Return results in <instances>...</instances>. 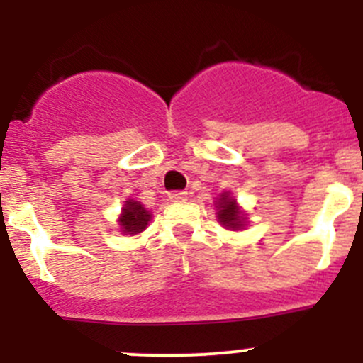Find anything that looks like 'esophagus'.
I'll use <instances>...</instances> for the list:
<instances>
[{
    "label": "esophagus",
    "mask_w": 363,
    "mask_h": 363,
    "mask_svg": "<svg viewBox=\"0 0 363 363\" xmlns=\"http://www.w3.org/2000/svg\"><path fill=\"white\" fill-rule=\"evenodd\" d=\"M186 199H188V193L186 191H172L170 195H168V200H170V202H184Z\"/></svg>",
    "instance_id": "esophagus-1"
}]
</instances>
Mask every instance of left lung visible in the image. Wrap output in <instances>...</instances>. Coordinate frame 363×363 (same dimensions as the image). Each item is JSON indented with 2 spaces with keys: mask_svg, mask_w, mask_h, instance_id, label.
<instances>
[{
  "mask_svg": "<svg viewBox=\"0 0 363 363\" xmlns=\"http://www.w3.org/2000/svg\"><path fill=\"white\" fill-rule=\"evenodd\" d=\"M216 207H218V212H216V214H218L219 223H221L225 228L240 230L246 226L247 218L244 216L242 208L237 205L235 199H233L228 191L219 195V199L216 200Z\"/></svg>",
  "mask_w": 363,
  "mask_h": 363,
  "instance_id": "obj_1",
  "label": "left lung"
}]
</instances>
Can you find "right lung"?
Listing matches in <instances>:
<instances>
[{"label":"right lung","mask_w":363,"mask_h":363,"mask_svg":"<svg viewBox=\"0 0 363 363\" xmlns=\"http://www.w3.org/2000/svg\"><path fill=\"white\" fill-rule=\"evenodd\" d=\"M151 212L145 211L140 202L135 200H126L123 207V214L119 218L121 232L130 233V235H137V233L144 232L147 228L149 221H151Z\"/></svg>","instance_id":"add662e5"}]
</instances>
